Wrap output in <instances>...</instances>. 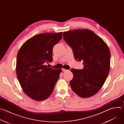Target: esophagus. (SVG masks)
Here are the masks:
<instances>
[{
  "instance_id": "esophagus-1",
  "label": "esophagus",
  "mask_w": 124,
  "mask_h": 124,
  "mask_svg": "<svg viewBox=\"0 0 124 124\" xmlns=\"http://www.w3.org/2000/svg\"><path fill=\"white\" fill-rule=\"evenodd\" d=\"M62 70L63 72H67V70H66V69H63V68L62 69Z\"/></svg>"
}]
</instances>
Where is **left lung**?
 <instances>
[{
  "instance_id": "1",
  "label": "left lung",
  "mask_w": 124,
  "mask_h": 124,
  "mask_svg": "<svg viewBox=\"0 0 124 124\" xmlns=\"http://www.w3.org/2000/svg\"><path fill=\"white\" fill-rule=\"evenodd\" d=\"M63 39L73 49L77 61L84 68L72 69L73 78L70 81L73 91L82 98L95 95L109 74L110 52L105 43L89 29H77L63 33Z\"/></svg>"
}]
</instances>
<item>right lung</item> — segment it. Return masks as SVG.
Listing matches in <instances>:
<instances>
[{"mask_svg": "<svg viewBox=\"0 0 124 124\" xmlns=\"http://www.w3.org/2000/svg\"><path fill=\"white\" fill-rule=\"evenodd\" d=\"M62 37V32L35 35L21 46L16 57L17 78L24 92L33 100L41 101L53 92L61 69L49 68L53 47Z\"/></svg>", "mask_w": 124, "mask_h": 124, "instance_id": "obj_1", "label": "right lung"}]
</instances>
